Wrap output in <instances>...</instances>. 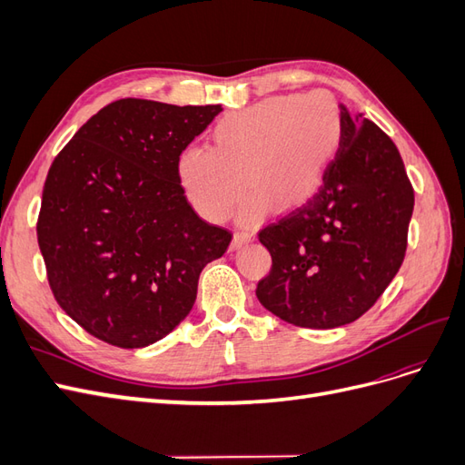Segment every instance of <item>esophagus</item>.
Segmentation results:
<instances>
[{"label": "esophagus", "mask_w": 465, "mask_h": 465, "mask_svg": "<svg viewBox=\"0 0 465 465\" xmlns=\"http://www.w3.org/2000/svg\"><path fill=\"white\" fill-rule=\"evenodd\" d=\"M252 238H254V234H250V232H234V236H232V248H241L242 244L250 242Z\"/></svg>", "instance_id": "esophagus-1"}]
</instances>
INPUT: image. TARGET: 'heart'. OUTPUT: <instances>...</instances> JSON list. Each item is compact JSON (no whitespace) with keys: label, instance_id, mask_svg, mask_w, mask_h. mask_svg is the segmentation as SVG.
<instances>
[{"label":"heart","instance_id":"1","mask_svg":"<svg viewBox=\"0 0 465 465\" xmlns=\"http://www.w3.org/2000/svg\"><path fill=\"white\" fill-rule=\"evenodd\" d=\"M341 134V110L328 91L267 98L221 118L213 147L182 151L180 182L192 205L217 223L231 215L248 182L241 221L254 223L270 203L289 211L312 198Z\"/></svg>","mask_w":465,"mask_h":465}]
</instances>
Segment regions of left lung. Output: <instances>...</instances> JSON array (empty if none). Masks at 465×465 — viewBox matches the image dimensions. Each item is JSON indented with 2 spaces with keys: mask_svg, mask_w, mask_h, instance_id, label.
<instances>
[{
  "mask_svg": "<svg viewBox=\"0 0 465 465\" xmlns=\"http://www.w3.org/2000/svg\"><path fill=\"white\" fill-rule=\"evenodd\" d=\"M343 134L323 184L304 205L260 231L272 272L256 297L292 326L355 322L396 277L415 195L398 147L341 104Z\"/></svg>",
  "mask_w": 465,
  "mask_h": 465,
  "instance_id": "8db88e82",
  "label": "left lung"
}]
</instances>
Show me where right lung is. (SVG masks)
<instances>
[{"mask_svg": "<svg viewBox=\"0 0 465 465\" xmlns=\"http://www.w3.org/2000/svg\"><path fill=\"white\" fill-rule=\"evenodd\" d=\"M223 108L122 98L83 124L54 159L36 223L54 299L122 349L147 347L184 320L203 267L231 231L188 203L178 161Z\"/></svg>", "mask_w": 465, "mask_h": 465, "instance_id": "right-lung-1", "label": "right lung"}]
</instances>
